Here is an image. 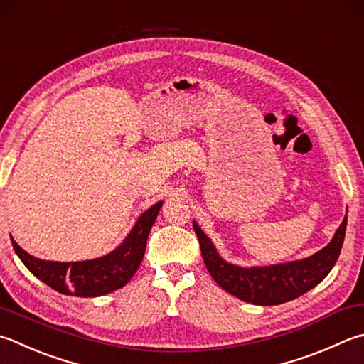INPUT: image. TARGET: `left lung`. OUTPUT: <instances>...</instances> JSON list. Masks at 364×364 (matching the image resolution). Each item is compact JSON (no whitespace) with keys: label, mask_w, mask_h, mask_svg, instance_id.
Wrapping results in <instances>:
<instances>
[{"label":"left lung","mask_w":364,"mask_h":364,"mask_svg":"<svg viewBox=\"0 0 364 364\" xmlns=\"http://www.w3.org/2000/svg\"><path fill=\"white\" fill-rule=\"evenodd\" d=\"M346 228L347 217L336 230L330 244L307 258L280 264L242 267L228 263L218 255L214 242L193 220L204 264L212 279L232 296L257 306L282 304L318 285L338 262Z\"/></svg>","instance_id":"8db88e82"}]
</instances>
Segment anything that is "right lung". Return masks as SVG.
I'll list each match as a JSON object with an SVG mask.
<instances>
[{
	"instance_id": "right-lung-1",
	"label": "right lung",
	"mask_w": 364,
	"mask_h": 364,
	"mask_svg": "<svg viewBox=\"0 0 364 364\" xmlns=\"http://www.w3.org/2000/svg\"><path fill=\"white\" fill-rule=\"evenodd\" d=\"M161 204L163 201H159L142 212L119 247H115L107 255L93 259L68 263L49 262L30 255L14 241V237H11V242L18 258L33 276L43 280L53 290L80 298L102 296L125 287L138 271L146 252L149 232L156 220Z\"/></svg>"
}]
</instances>
